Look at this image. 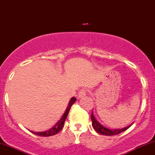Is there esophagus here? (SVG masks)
<instances>
[{"instance_id": "obj_1", "label": "esophagus", "mask_w": 155, "mask_h": 155, "mask_svg": "<svg viewBox=\"0 0 155 155\" xmlns=\"http://www.w3.org/2000/svg\"><path fill=\"white\" fill-rule=\"evenodd\" d=\"M87 94V90L86 89H81L78 93V97L81 98Z\"/></svg>"}]
</instances>
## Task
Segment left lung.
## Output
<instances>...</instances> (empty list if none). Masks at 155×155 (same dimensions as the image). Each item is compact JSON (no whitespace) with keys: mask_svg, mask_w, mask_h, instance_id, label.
<instances>
[{"mask_svg":"<svg viewBox=\"0 0 155 155\" xmlns=\"http://www.w3.org/2000/svg\"><path fill=\"white\" fill-rule=\"evenodd\" d=\"M91 119H92V127L97 133L102 134V135L105 136H114L119 134L121 132L126 131L127 130L132 124L129 125V126H126V127L123 128H117V129H110L105 126H104L103 125H102L100 122H98L95 117H94V114H93V111L92 112V115H91Z\"/></svg>","mask_w":155,"mask_h":155,"instance_id":"8db88e82","label":"left lung"}]
</instances>
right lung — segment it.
<instances>
[{
  "label": "right lung",
  "mask_w": 155,
  "mask_h": 155,
  "mask_svg": "<svg viewBox=\"0 0 155 155\" xmlns=\"http://www.w3.org/2000/svg\"><path fill=\"white\" fill-rule=\"evenodd\" d=\"M76 98L74 97L71 99L69 102H68V105L66 107V111H65V113H63V116L61 117V118L55 124V126H53L51 128H50V129L48 130V131H45L42 132H35V131H31V133L36 134L37 136H40V137H50V136H53L55 135V134L58 133V132L63 128V124H64V122L65 120H66V117L68 116V113H69L71 107L73 104L76 102Z\"/></svg>",
  "instance_id": "add662e5"
}]
</instances>
